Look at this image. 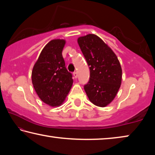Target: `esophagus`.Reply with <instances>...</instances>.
<instances>
[{"instance_id":"obj_1","label":"esophagus","mask_w":155,"mask_h":155,"mask_svg":"<svg viewBox=\"0 0 155 155\" xmlns=\"http://www.w3.org/2000/svg\"><path fill=\"white\" fill-rule=\"evenodd\" d=\"M73 76H74V78H77V77H78V74H77V72H74V73H73Z\"/></svg>"}]
</instances>
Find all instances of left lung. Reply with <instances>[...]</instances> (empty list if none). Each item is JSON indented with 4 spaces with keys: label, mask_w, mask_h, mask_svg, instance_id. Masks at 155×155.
Masks as SVG:
<instances>
[{
    "label": "left lung",
    "mask_w": 155,
    "mask_h": 155,
    "mask_svg": "<svg viewBox=\"0 0 155 155\" xmlns=\"http://www.w3.org/2000/svg\"><path fill=\"white\" fill-rule=\"evenodd\" d=\"M78 45L90 66V78L84 89L90 101L104 107L114 101L122 83L120 61L112 49L94 34L79 37Z\"/></svg>",
    "instance_id": "obj_1"
}]
</instances>
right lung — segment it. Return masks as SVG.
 Segmentation results:
<instances>
[{"label": "right lung", "instance_id": "obj_1", "mask_svg": "<svg viewBox=\"0 0 155 155\" xmlns=\"http://www.w3.org/2000/svg\"><path fill=\"white\" fill-rule=\"evenodd\" d=\"M65 44L63 39L50 41L41 51L31 74L39 98L53 107L64 103L73 83L72 75L65 68L62 56Z\"/></svg>", "mask_w": 155, "mask_h": 155}]
</instances>
